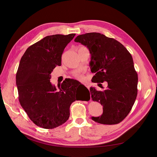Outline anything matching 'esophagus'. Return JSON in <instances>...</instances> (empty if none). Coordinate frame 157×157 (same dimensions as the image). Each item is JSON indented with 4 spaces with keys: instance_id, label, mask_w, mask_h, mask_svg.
Returning <instances> with one entry per match:
<instances>
[{
    "instance_id": "esophagus-1",
    "label": "esophagus",
    "mask_w": 157,
    "mask_h": 157,
    "mask_svg": "<svg viewBox=\"0 0 157 157\" xmlns=\"http://www.w3.org/2000/svg\"><path fill=\"white\" fill-rule=\"evenodd\" d=\"M85 86H86V87L88 89H89V88H90V87H89V86H88V84H86V85H85Z\"/></svg>"
}]
</instances>
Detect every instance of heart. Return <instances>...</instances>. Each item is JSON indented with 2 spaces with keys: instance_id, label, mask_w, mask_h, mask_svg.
I'll return each mask as SVG.
<instances>
[{
  "instance_id": "obj_1",
  "label": "heart",
  "mask_w": 157,
  "mask_h": 157,
  "mask_svg": "<svg viewBox=\"0 0 157 157\" xmlns=\"http://www.w3.org/2000/svg\"><path fill=\"white\" fill-rule=\"evenodd\" d=\"M78 78H79V79H82V77H81V76H79V77H78Z\"/></svg>"
}]
</instances>
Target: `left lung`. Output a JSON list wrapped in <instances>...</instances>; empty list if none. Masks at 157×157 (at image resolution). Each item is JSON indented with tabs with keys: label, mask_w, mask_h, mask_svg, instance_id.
Segmentation results:
<instances>
[{
	"label": "left lung",
	"mask_w": 157,
	"mask_h": 157,
	"mask_svg": "<svg viewBox=\"0 0 157 157\" xmlns=\"http://www.w3.org/2000/svg\"><path fill=\"white\" fill-rule=\"evenodd\" d=\"M75 41L90 51L91 71L96 73L93 82H108L105 90L90 89L93 100L103 106L101 116L91 119L105 124L120 123L131 111L138 92V75L131 54L118 40L98 33L79 35Z\"/></svg>",
	"instance_id": "8db88e82"
}]
</instances>
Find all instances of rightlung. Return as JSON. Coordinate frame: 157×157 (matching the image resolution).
Here are the masks:
<instances>
[{"label": "right lung", "instance_id": "1", "mask_svg": "<svg viewBox=\"0 0 157 157\" xmlns=\"http://www.w3.org/2000/svg\"><path fill=\"white\" fill-rule=\"evenodd\" d=\"M75 35L48 36L28 48L21 59L16 74L19 100L29 118L42 128L52 129L64 123L71 103L79 100L78 84L84 86L66 79L57 90L50 82L51 73L61 65L64 49Z\"/></svg>", "mask_w": 157, "mask_h": 157}]
</instances>
